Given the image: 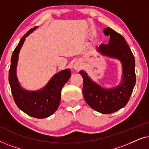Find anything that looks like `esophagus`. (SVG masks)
Here are the masks:
<instances>
[{"instance_id": "1", "label": "esophagus", "mask_w": 149, "mask_h": 149, "mask_svg": "<svg viewBox=\"0 0 149 149\" xmlns=\"http://www.w3.org/2000/svg\"><path fill=\"white\" fill-rule=\"evenodd\" d=\"M74 68L75 69V70H80V69L81 68V67H82V64H81V63L79 62V61H77L76 62L74 63Z\"/></svg>"}]
</instances>
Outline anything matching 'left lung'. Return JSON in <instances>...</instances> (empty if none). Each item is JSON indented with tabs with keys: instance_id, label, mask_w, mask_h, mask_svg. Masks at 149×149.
Returning a JSON list of instances; mask_svg holds the SVG:
<instances>
[{
	"instance_id": "left-lung-1",
	"label": "left lung",
	"mask_w": 149,
	"mask_h": 149,
	"mask_svg": "<svg viewBox=\"0 0 149 149\" xmlns=\"http://www.w3.org/2000/svg\"><path fill=\"white\" fill-rule=\"evenodd\" d=\"M110 35L108 44H101L97 51L105 56L117 58L123 66V79L117 87L104 89L93 83L87 73L80 71L83 79V95L91 109L103 114H110L125 107L136 84L135 59L123 36L111 28L104 30Z\"/></svg>"
}]
</instances>
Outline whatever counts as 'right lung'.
Listing matches in <instances>:
<instances>
[{
	"mask_svg": "<svg viewBox=\"0 0 149 149\" xmlns=\"http://www.w3.org/2000/svg\"><path fill=\"white\" fill-rule=\"evenodd\" d=\"M36 28H31L24 34L14 49L9 71V81L13 100L18 108L32 117L43 119L49 117L58 109L60 102L61 91L70 79L71 73L69 69L57 73L46 86L39 91H26L20 87L16 76L18 54L25 38Z\"/></svg>",
	"mask_w": 149,
	"mask_h": 149,
	"instance_id": "obj_1",
	"label": "right lung"
}]
</instances>
